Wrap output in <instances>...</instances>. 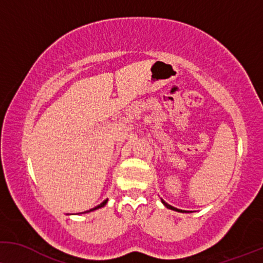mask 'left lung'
<instances>
[{
	"mask_svg": "<svg viewBox=\"0 0 263 263\" xmlns=\"http://www.w3.org/2000/svg\"><path fill=\"white\" fill-rule=\"evenodd\" d=\"M162 200V202H163V205L167 207V209H169V210H173V211H176V212H186V211H183V210H179V209H176V207H173L172 205H169V204H167V202H165L163 199H161Z\"/></svg>",
	"mask_w": 263,
	"mask_h": 263,
	"instance_id": "1",
	"label": "left lung"
}]
</instances>
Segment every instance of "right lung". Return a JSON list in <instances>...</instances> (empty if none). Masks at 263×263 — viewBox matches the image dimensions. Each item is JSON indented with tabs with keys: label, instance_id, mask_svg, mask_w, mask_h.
<instances>
[{
	"label": "right lung",
	"instance_id": "1",
	"mask_svg": "<svg viewBox=\"0 0 263 263\" xmlns=\"http://www.w3.org/2000/svg\"><path fill=\"white\" fill-rule=\"evenodd\" d=\"M107 201H108V199H106V200H105V201H102V202H101V204H100V205H98V206H95V207H94V209H90L89 211H86V212H84V213H87V212H90V211H94V210H98V209H101V207H103V206H105V205L107 204Z\"/></svg>",
	"mask_w": 263,
	"mask_h": 263
}]
</instances>
